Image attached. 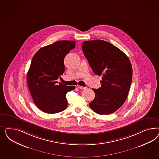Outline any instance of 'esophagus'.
<instances>
[{"label":"esophagus","mask_w":159,"mask_h":159,"mask_svg":"<svg viewBox=\"0 0 159 159\" xmlns=\"http://www.w3.org/2000/svg\"><path fill=\"white\" fill-rule=\"evenodd\" d=\"M77 87H78V88L80 89H85L86 88V87H82L80 86H77Z\"/></svg>","instance_id":"obj_1"}]
</instances>
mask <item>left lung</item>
Returning a JSON list of instances; mask_svg holds the SVG:
<instances>
[{
  "label": "left lung",
  "instance_id": "left-lung-1",
  "mask_svg": "<svg viewBox=\"0 0 159 159\" xmlns=\"http://www.w3.org/2000/svg\"><path fill=\"white\" fill-rule=\"evenodd\" d=\"M83 52L93 72L102 76L101 86L89 104L98 114H110L125 102L130 89L132 67L128 57L119 48L103 40L84 41Z\"/></svg>",
  "mask_w": 159,
  "mask_h": 159
}]
</instances>
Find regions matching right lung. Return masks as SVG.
I'll return each instance as SVG.
<instances>
[{"instance_id":"right-lung-1","label":"right lung","mask_w":159,"mask_h":159,"mask_svg":"<svg viewBox=\"0 0 159 159\" xmlns=\"http://www.w3.org/2000/svg\"><path fill=\"white\" fill-rule=\"evenodd\" d=\"M75 41H58L40 48L32 59L27 79L35 104L48 114L65 110L66 94L75 89L59 83L57 80L65 72L64 58L75 47Z\"/></svg>"}]
</instances>
